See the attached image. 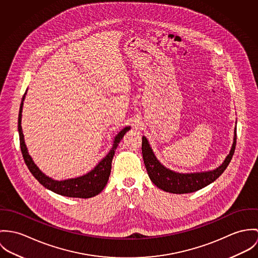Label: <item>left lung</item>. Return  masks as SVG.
Here are the masks:
<instances>
[{
  "mask_svg": "<svg viewBox=\"0 0 258 258\" xmlns=\"http://www.w3.org/2000/svg\"><path fill=\"white\" fill-rule=\"evenodd\" d=\"M236 131V128H235ZM234 131L233 143L229 155L225 161L218 168L212 171L198 172V173H178L164 167L155 157L148 141L143 137L142 150L145 168L150 180L159 189L173 194H187L200 190L208 186L216 179H218L226 168L232 158L236 144V133Z\"/></svg>",
  "mask_w": 258,
  "mask_h": 258,
  "instance_id": "left-lung-1",
  "label": "left lung"
}]
</instances>
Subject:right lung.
<instances>
[{
    "instance_id": "add662e5",
    "label": "right lung",
    "mask_w": 258,
    "mask_h": 258,
    "mask_svg": "<svg viewBox=\"0 0 258 258\" xmlns=\"http://www.w3.org/2000/svg\"><path fill=\"white\" fill-rule=\"evenodd\" d=\"M28 91V90H27ZM27 91L23 97L21 107H20V113H19V120H18V130L20 135V144H21V150L23 153V157L25 159V162L31 172V174L34 176V178L46 189L56 193L58 195H62L65 197L70 198H91L103 191V189L106 187L110 174L112 169V161L113 157L115 155V149L118 145L119 142L122 140L123 136L131 130V126H126L123 130H121L114 140V144L110 152L106 155L105 158H103L99 164L90 172H88L85 175L77 178L67 179L57 181L54 180L48 176H46L44 173L34 164L32 158L30 157L27 148V145L25 143L24 134L22 130V112H23V106L24 101L26 98Z\"/></svg>"
}]
</instances>
